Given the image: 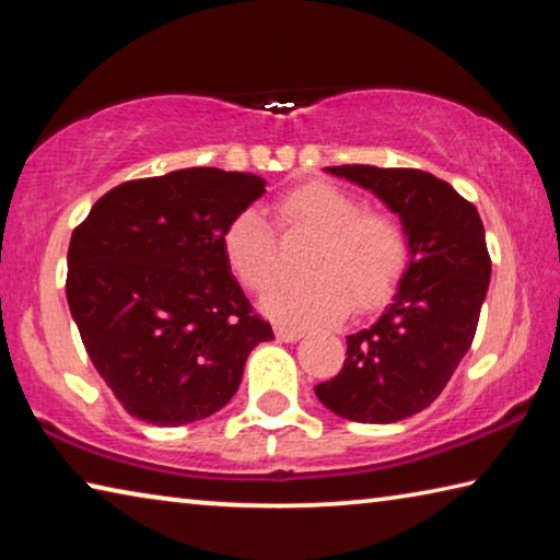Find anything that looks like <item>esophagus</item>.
Segmentation results:
<instances>
[{
    "mask_svg": "<svg viewBox=\"0 0 560 560\" xmlns=\"http://www.w3.org/2000/svg\"><path fill=\"white\" fill-rule=\"evenodd\" d=\"M277 338L283 340V343H296V340L303 338V330L291 326H277Z\"/></svg>",
    "mask_w": 560,
    "mask_h": 560,
    "instance_id": "obj_1",
    "label": "esophagus"
}]
</instances>
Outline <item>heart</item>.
Here are the masks:
<instances>
[{
    "label": "heart",
    "mask_w": 560,
    "mask_h": 560,
    "mask_svg": "<svg viewBox=\"0 0 560 560\" xmlns=\"http://www.w3.org/2000/svg\"><path fill=\"white\" fill-rule=\"evenodd\" d=\"M283 234H311L303 261L308 279L279 281L261 299L269 318L303 328L375 308L390 296L407 264V236L393 214L363 210V202L328 183L289 189L273 205ZM226 267L249 291H261L277 273V234L257 207H244L222 232Z\"/></svg>",
    "instance_id": "b5f03b06"
}]
</instances>
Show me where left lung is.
Masks as SVG:
<instances>
[{"mask_svg": "<svg viewBox=\"0 0 560 560\" xmlns=\"http://www.w3.org/2000/svg\"><path fill=\"white\" fill-rule=\"evenodd\" d=\"M326 173L371 189L400 217L410 261L383 316L348 336L343 368L316 385L330 412L387 424L438 400L477 334L491 259L477 207L422 170L340 165Z\"/></svg>", "mask_w": 560, "mask_h": 560, "instance_id": "1", "label": "left lung"}]
</instances>
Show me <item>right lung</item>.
<instances>
[{"label":"right lung","mask_w":560,"mask_h":560,"mask_svg":"<svg viewBox=\"0 0 560 560\" xmlns=\"http://www.w3.org/2000/svg\"><path fill=\"white\" fill-rule=\"evenodd\" d=\"M252 173L187 167L113 187L75 226L66 299L91 363L126 410L158 428L232 400L271 326L222 252L232 217L267 192Z\"/></svg>","instance_id":"add662e5"}]
</instances>
